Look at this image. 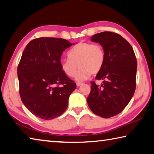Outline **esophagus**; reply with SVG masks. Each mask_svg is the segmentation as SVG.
<instances>
[{
  "label": "esophagus",
  "mask_w": 154,
  "mask_h": 154,
  "mask_svg": "<svg viewBox=\"0 0 154 154\" xmlns=\"http://www.w3.org/2000/svg\"><path fill=\"white\" fill-rule=\"evenodd\" d=\"M82 84H83V83H82V82H77V86L79 87V86H80V85H82Z\"/></svg>",
  "instance_id": "esophagus-1"
}]
</instances>
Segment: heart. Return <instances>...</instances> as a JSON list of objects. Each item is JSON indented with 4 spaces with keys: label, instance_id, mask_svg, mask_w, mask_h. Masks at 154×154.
<instances>
[{
    "label": "heart",
    "instance_id": "1",
    "mask_svg": "<svg viewBox=\"0 0 154 154\" xmlns=\"http://www.w3.org/2000/svg\"><path fill=\"white\" fill-rule=\"evenodd\" d=\"M69 59L60 62L62 71L69 77L75 76L76 65L79 68L75 75L77 81H83L90 74L96 75L105 64L106 55L103 47L100 44L81 42L75 45L68 53Z\"/></svg>",
    "mask_w": 154,
    "mask_h": 154
}]
</instances>
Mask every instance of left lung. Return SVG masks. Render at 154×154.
<instances>
[{
  "label": "left lung",
  "mask_w": 154,
  "mask_h": 154,
  "mask_svg": "<svg viewBox=\"0 0 154 154\" xmlns=\"http://www.w3.org/2000/svg\"><path fill=\"white\" fill-rule=\"evenodd\" d=\"M105 51V62L96 79L103 84L91 82L87 102L94 113L104 118L117 116L124 110L136 89L137 62L130 44L118 34L103 32L92 36Z\"/></svg>",
  "instance_id": "1"
}]
</instances>
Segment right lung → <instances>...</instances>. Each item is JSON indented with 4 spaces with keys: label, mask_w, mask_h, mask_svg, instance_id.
I'll list each match as a JSON object with an SVG mask.
<instances>
[{
    "label": "right lung",
    "mask_w": 154,
    "mask_h": 154,
    "mask_svg": "<svg viewBox=\"0 0 154 154\" xmlns=\"http://www.w3.org/2000/svg\"><path fill=\"white\" fill-rule=\"evenodd\" d=\"M72 45L66 39L35 38L23 51L17 66L20 95L28 111L45 120L62 115L77 85L60 69L63 51Z\"/></svg>",
    "instance_id": "1"
}]
</instances>
